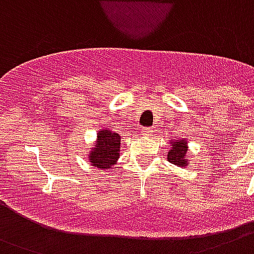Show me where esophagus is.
I'll return each mask as SVG.
<instances>
[{
    "mask_svg": "<svg viewBox=\"0 0 254 254\" xmlns=\"http://www.w3.org/2000/svg\"><path fill=\"white\" fill-rule=\"evenodd\" d=\"M154 132L155 129L151 128V127H143V128H141V135H143V136H151Z\"/></svg>",
    "mask_w": 254,
    "mask_h": 254,
    "instance_id": "obj_1",
    "label": "esophagus"
}]
</instances>
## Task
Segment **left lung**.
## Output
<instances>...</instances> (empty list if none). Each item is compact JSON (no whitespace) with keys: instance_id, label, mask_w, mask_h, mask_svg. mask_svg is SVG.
Masks as SVG:
<instances>
[{"instance_id":"left-lung-1","label":"left lung","mask_w":254,"mask_h":254,"mask_svg":"<svg viewBox=\"0 0 254 254\" xmlns=\"http://www.w3.org/2000/svg\"><path fill=\"white\" fill-rule=\"evenodd\" d=\"M187 151H188V148H187L186 140L176 141V143H174L172 149H170V152H168V162H171L172 164H176L179 167L186 166L187 163L190 162L186 158Z\"/></svg>"}]
</instances>
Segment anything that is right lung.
Wrapping results in <instances>:
<instances>
[{
  "label": "right lung",
  "instance_id": "right-lung-1",
  "mask_svg": "<svg viewBox=\"0 0 254 254\" xmlns=\"http://www.w3.org/2000/svg\"><path fill=\"white\" fill-rule=\"evenodd\" d=\"M95 145L90 152V163L98 168H111L119 158L121 136L117 132L103 129L98 132Z\"/></svg>",
  "mask_w": 254,
  "mask_h": 254
}]
</instances>
